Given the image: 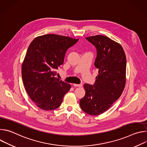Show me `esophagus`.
<instances>
[{"label":"esophagus","mask_w":147,"mask_h":147,"mask_svg":"<svg viewBox=\"0 0 147 147\" xmlns=\"http://www.w3.org/2000/svg\"><path fill=\"white\" fill-rule=\"evenodd\" d=\"M73 86L74 87H82V84H73Z\"/></svg>","instance_id":"34e87169"}]
</instances>
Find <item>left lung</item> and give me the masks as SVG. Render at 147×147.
Segmentation results:
<instances>
[{
	"instance_id": "obj_1",
	"label": "left lung",
	"mask_w": 147,
	"mask_h": 147,
	"mask_svg": "<svg viewBox=\"0 0 147 147\" xmlns=\"http://www.w3.org/2000/svg\"><path fill=\"white\" fill-rule=\"evenodd\" d=\"M96 48L94 65L98 70L94 86L84 85L86 95L80 100L81 109L90 115L108 111L121 96L126 81V57L120 44L102 35L87 37Z\"/></svg>"
}]
</instances>
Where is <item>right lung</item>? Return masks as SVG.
I'll return each mask as SVG.
<instances>
[{
  "mask_svg": "<svg viewBox=\"0 0 147 147\" xmlns=\"http://www.w3.org/2000/svg\"><path fill=\"white\" fill-rule=\"evenodd\" d=\"M78 39L56 34L36 37L31 42L22 66L26 90L36 107L44 111L59 108L71 85L60 81L56 70L63 64L67 50Z\"/></svg>",
  "mask_w": 147,
  "mask_h": 147,
  "instance_id": "right-lung-1",
  "label": "right lung"
}]
</instances>
